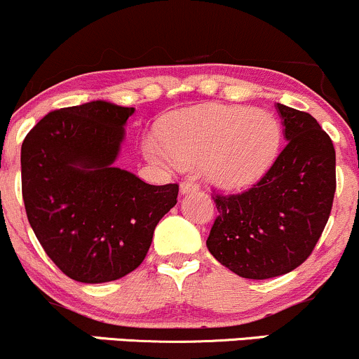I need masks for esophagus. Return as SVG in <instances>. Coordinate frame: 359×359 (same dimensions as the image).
Masks as SVG:
<instances>
[{
  "label": "esophagus",
  "mask_w": 359,
  "mask_h": 359,
  "mask_svg": "<svg viewBox=\"0 0 359 359\" xmlns=\"http://www.w3.org/2000/svg\"><path fill=\"white\" fill-rule=\"evenodd\" d=\"M197 189H199V184H197L196 180H192V179L184 180V182L180 184V192H182V194L194 192V191H197Z\"/></svg>",
  "instance_id": "obj_1"
}]
</instances>
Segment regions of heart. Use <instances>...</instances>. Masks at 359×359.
Segmentation results:
<instances>
[{"mask_svg":"<svg viewBox=\"0 0 359 359\" xmlns=\"http://www.w3.org/2000/svg\"><path fill=\"white\" fill-rule=\"evenodd\" d=\"M282 125L270 111L250 106L205 104L168 114L160 125L165 154L177 163L201 162L209 182L241 189L270 170L282 147ZM154 140L145 142L150 158H162Z\"/></svg>","mask_w":359,"mask_h":359,"instance_id":"b5f03b06","label":"heart"}]
</instances>
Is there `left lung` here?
<instances>
[{"label":"left lung","mask_w":359,"mask_h":359,"mask_svg":"<svg viewBox=\"0 0 359 359\" xmlns=\"http://www.w3.org/2000/svg\"><path fill=\"white\" fill-rule=\"evenodd\" d=\"M287 145L258 184L214 197L217 217L208 250L243 278L265 280L309 258L329 219L336 192V151L316 118L277 102Z\"/></svg>","instance_id":"obj_1"}]
</instances>
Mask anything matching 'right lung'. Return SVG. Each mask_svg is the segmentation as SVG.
Wrapping results in <instances>:
<instances>
[{"instance_id": "right-lung-1", "label": "right lung", "mask_w": 359, "mask_h": 359, "mask_svg": "<svg viewBox=\"0 0 359 359\" xmlns=\"http://www.w3.org/2000/svg\"><path fill=\"white\" fill-rule=\"evenodd\" d=\"M135 108L90 101L52 111L22 145L27 217L45 253L82 283L138 269L179 185H150L114 167Z\"/></svg>"}]
</instances>
